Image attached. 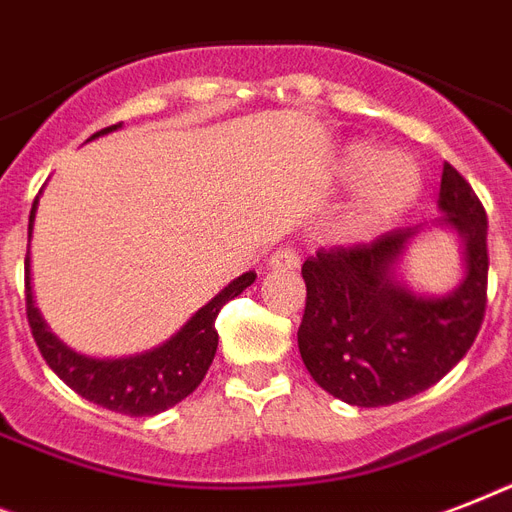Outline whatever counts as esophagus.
I'll return each mask as SVG.
<instances>
[{"label": "esophagus", "instance_id": "34e87169", "mask_svg": "<svg viewBox=\"0 0 512 512\" xmlns=\"http://www.w3.org/2000/svg\"><path fill=\"white\" fill-rule=\"evenodd\" d=\"M268 268H271V271H297V268H300V257L287 247L276 249L271 255V260H268Z\"/></svg>", "mask_w": 512, "mask_h": 512}]
</instances>
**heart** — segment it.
I'll use <instances>...</instances> for the list:
<instances>
[{
	"instance_id": "1",
	"label": "heart",
	"mask_w": 512,
	"mask_h": 512,
	"mask_svg": "<svg viewBox=\"0 0 512 512\" xmlns=\"http://www.w3.org/2000/svg\"><path fill=\"white\" fill-rule=\"evenodd\" d=\"M332 177L350 185L348 196L324 220V236L335 244H366L398 225L425 188L420 164L401 151H382L366 140H348L335 151Z\"/></svg>"
}]
</instances>
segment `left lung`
Returning <instances> with one entry per match:
<instances>
[{
  "instance_id": "left-lung-1",
  "label": "left lung",
  "mask_w": 512,
  "mask_h": 512,
  "mask_svg": "<svg viewBox=\"0 0 512 512\" xmlns=\"http://www.w3.org/2000/svg\"><path fill=\"white\" fill-rule=\"evenodd\" d=\"M441 215L430 228H398L374 244L321 249L303 263L305 313L297 348L305 369L350 406H390L436 385L460 364L486 311V212L470 183L444 164ZM433 227L457 232L461 281L444 296L403 279L408 247Z\"/></svg>"
}]
</instances>
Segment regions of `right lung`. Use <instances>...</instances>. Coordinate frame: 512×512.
<instances>
[{"mask_svg":"<svg viewBox=\"0 0 512 512\" xmlns=\"http://www.w3.org/2000/svg\"><path fill=\"white\" fill-rule=\"evenodd\" d=\"M122 124L106 127L95 132L90 140L119 130ZM36 196L31 217H28V236L34 231ZM257 273H241L239 279H233L228 287L217 292L207 305H201L183 327L177 329L170 340L156 345L151 350L135 353V356L119 358H95L76 353L68 348L58 335H52L47 321L34 303V287H31V252L26 255V313L28 327L34 335L39 353L50 369L66 382L68 388L76 390L79 396L92 401V404L111 409V412L130 414V417H154L159 412H167L170 406L180 404L185 396H191L199 388L204 374H207L212 358L217 350V329L215 319L220 308L228 300L239 297Z\"/></svg>","mask_w":512,"mask_h":512,"instance_id":"1","label":"right lung"}]
</instances>
